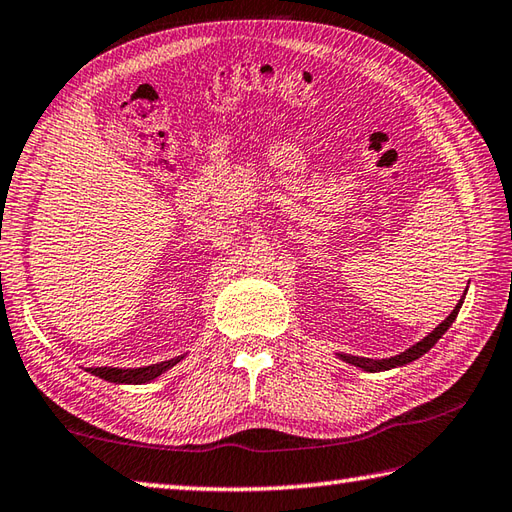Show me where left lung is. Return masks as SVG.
Segmentation results:
<instances>
[{
    "label": "left lung",
    "instance_id": "1",
    "mask_svg": "<svg viewBox=\"0 0 512 512\" xmlns=\"http://www.w3.org/2000/svg\"><path fill=\"white\" fill-rule=\"evenodd\" d=\"M464 297H466V293H464ZM462 304H464V299L455 306L453 313H450V315L444 319V322L433 330V333H428V335L422 339V342H417L413 348L404 350L402 355H395V357H390V359H368V357H353V355H339V357H342L344 362H348V364H353V366H359V368L368 370V373H379V370H390V368H397V366H404V364L415 362V359H419L424 353H428V350L439 342V337H442V335L446 333V330L450 328V324L455 322V317H457V313H459V308H462Z\"/></svg>",
    "mask_w": 512,
    "mask_h": 512
}]
</instances>
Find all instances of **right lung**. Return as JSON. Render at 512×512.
Wrapping results in <instances>:
<instances>
[{"label":"right lung","mask_w":512,"mask_h":512,"mask_svg":"<svg viewBox=\"0 0 512 512\" xmlns=\"http://www.w3.org/2000/svg\"><path fill=\"white\" fill-rule=\"evenodd\" d=\"M177 362H182V357L168 359V362L144 366V368H110V366L88 368V373L95 377H102V379H106V382H113V384H146V382H150V379L162 375L164 370L173 368Z\"/></svg>","instance_id":"1"}]
</instances>
